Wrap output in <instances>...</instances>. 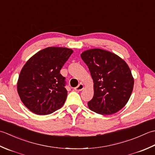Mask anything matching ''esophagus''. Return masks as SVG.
Returning a JSON list of instances; mask_svg holds the SVG:
<instances>
[{
	"label": "esophagus",
	"instance_id": "obj_1",
	"mask_svg": "<svg viewBox=\"0 0 155 155\" xmlns=\"http://www.w3.org/2000/svg\"><path fill=\"white\" fill-rule=\"evenodd\" d=\"M84 88V85L82 84H80L78 85V86H77L76 87H75L74 90L75 91H81L82 90H83Z\"/></svg>",
	"mask_w": 155,
	"mask_h": 155
}]
</instances>
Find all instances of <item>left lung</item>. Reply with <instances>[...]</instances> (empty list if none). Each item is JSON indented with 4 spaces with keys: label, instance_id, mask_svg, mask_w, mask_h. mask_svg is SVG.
Segmentation results:
<instances>
[{
    "label": "left lung",
    "instance_id": "obj_1",
    "mask_svg": "<svg viewBox=\"0 0 155 155\" xmlns=\"http://www.w3.org/2000/svg\"><path fill=\"white\" fill-rule=\"evenodd\" d=\"M94 81V94L87 106L91 111L110 115L120 110L131 96L134 78L127 64L117 55L101 49L81 54Z\"/></svg>",
    "mask_w": 155,
    "mask_h": 155
}]
</instances>
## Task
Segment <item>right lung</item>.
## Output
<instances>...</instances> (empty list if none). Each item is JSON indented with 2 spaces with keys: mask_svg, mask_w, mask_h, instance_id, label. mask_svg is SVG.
Listing matches in <instances>:
<instances>
[{
  "mask_svg": "<svg viewBox=\"0 0 155 155\" xmlns=\"http://www.w3.org/2000/svg\"><path fill=\"white\" fill-rule=\"evenodd\" d=\"M72 53L73 50L65 47H47L25 64L18 76L17 91L31 112L47 115L64 105L68 91L65 78L59 72Z\"/></svg>",
  "mask_w": 155,
  "mask_h": 155,
  "instance_id": "1",
  "label": "right lung"
}]
</instances>
